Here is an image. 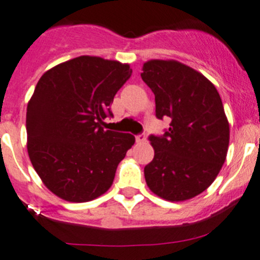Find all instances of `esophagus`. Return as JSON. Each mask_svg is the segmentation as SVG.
Instances as JSON below:
<instances>
[{
	"label": "esophagus",
	"mask_w": 260,
	"mask_h": 260,
	"mask_svg": "<svg viewBox=\"0 0 260 260\" xmlns=\"http://www.w3.org/2000/svg\"><path fill=\"white\" fill-rule=\"evenodd\" d=\"M136 141H137L138 143H145L147 141V137L145 133H142V135H138L137 137H136Z\"/></svg>",
	"instance_id": "obj_1"
}]
</instances>
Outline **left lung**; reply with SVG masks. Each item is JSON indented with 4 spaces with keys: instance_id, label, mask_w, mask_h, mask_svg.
<instances>
[{
    "instance_id": "obj_1",
    "label": "left lung",
    "mask_w": 260,
    "mask_h": 260,
    "mask_svg": "<svg viewBox=\"0 0 260 260\" xmlns=\"http://www.w3.org/2000/svg\"><path fill=\"white\" fill-rule=\"evenodd\" d=\"M142 80L151 88L156 117H169L164 136H149L154 157L145 167L149 190L167 201L205 191L226 158L230 129L221 98L210 80L176 60H149Z\"/></svg>"
}]
</instances>
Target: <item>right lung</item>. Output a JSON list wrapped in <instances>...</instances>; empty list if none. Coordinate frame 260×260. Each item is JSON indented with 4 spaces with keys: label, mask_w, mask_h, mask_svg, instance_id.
Instances as JSON below:
<instances>
[{
    "label": "right lung",
    "mask_w": 260,
    "mask_h": 260,
    "mask_svg": "<svg viewBox=\"0 0 260 260\" xmlns=\"http://www.w3.org/2000/svg\"><path fill=\"white\" fill-rule=\"evenodd\" d=\"M131 74L128 64L84 55L51 68L36 84L26 112L27 152L57 198L86 203L113 183L136 140L104 129V119Z\"/></svg>",
    "instance_id": "obj_1"
}]
</instances>
